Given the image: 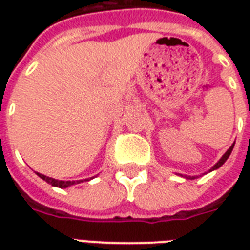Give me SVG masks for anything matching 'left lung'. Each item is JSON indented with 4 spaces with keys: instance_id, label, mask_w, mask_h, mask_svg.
Segmentation results:
<instances>
[{
    "instance_id": "8db88e82",
    "label": "left lung",
    "mask_w": 250,
    "mask_h": 250,
    "mask_svg": "<svg viewBox=\"0 0 250 250\" xmlns=\"http://www.w3.org/2000/svg\"><path fill=\"white\" fill-rule=\"evenodd\" d=\"M233 145H235V144H232V145H231V146H229V150H227V152H226L225 154H223V156H222V158H221V160H219V161H218L217 164L214 165V166L211 167V168H210V171H213V170H217V168H219V167H221L222 165L225 164L226 161H227V158H229V154H231V152H232V149H233ZM187 178H189V179H194V178H196V176H192V178H190V176H187Z\"/></svg>"
}]
</instances>
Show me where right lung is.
I'll return each instance as SVG.
<instances>
[{"label":"right lung","instance_id":"add662e5","mask_svg":"<svg viewBox=\"0 0 250 250\" xmlns=\"http://www.w3.org/2000/svg\"><path fill=\"white\" fill-rule=\"evenodd\" d=\"M39 176H40L42 180H45L46 183H49V184H52V186L54 187H58V188H67V187L70 186H74V184H78V183L83 182V180H72V182H70V180H67V182H64V180H57V179H53V178H49V176H45V175L42 174H39V172H36ZM92 179V178H90ZM88 180V179H86Z\"/></svg>","mask_w":250,"mask_h":250}]
</instances>
